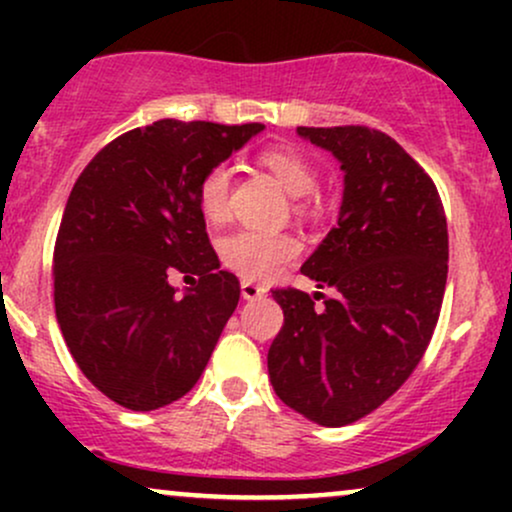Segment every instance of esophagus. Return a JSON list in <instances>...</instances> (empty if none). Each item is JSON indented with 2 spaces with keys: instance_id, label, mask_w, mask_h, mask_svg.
<instances>
[{
  "instance_id": "34e87169",
  "label": "esophagus",
  "mask_w": 512,
  "mask_h": 512,
  "mask_svg": "<svg viewBox=\"0 0 512 512\" xmlns=\"http://www.w3.org/2000/svg\"><path fill=\"white\" fill-rule=\"evenodd\" d=\"M240 293H243L245 301H255V298L264 296L267 289H264V286H260V284H255V281H243V284H240Z\"/></svg>"
}]
</instances>
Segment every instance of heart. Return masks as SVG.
<instances>
[{
  "mask_svg": "<svg viewBox=\"0 0 512 512\" xmlns=\"http://www.w3.org/2000/svg\"><path fill=\"white\" fill-rule=\"evenodd\" d=\"M260 166L267 168L291 197H308L310 192H315V168L298 151L286 149V146L264 149L260 154ZM231 187L233 170L226 163H219L204 173L197 190V202L204 219L211 223L226 219L228 211H231ZM298 209L303 211L305 204H298ZM298 250H301L298 240L286 236V233L236 231L221 238L219 243L223 264L240 276H248V279H269L281 264L293 260Z\"/></svg>",
  "mask_w": 512,
  "mask_h": 512,
  "instance_id": "b5f03b06",
  "label": "heart"
}]
</instances>
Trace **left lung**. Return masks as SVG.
<instances>
[{
	"label": "left lung",
	"mask_w": 512,
	"mask_h": 512,
	"mask_svg": "<svg viewBox=\"0 0 512 512\" xmlns=\"http://www.w3.org/2000/svg\"><path fill=\"white\" fill-rule=\"evenodd\" d=\"M296 134L330 151L344 173L337 228L301 267L334 296L315 309L320 291H272L284 327L267 368L286 407L337 428L378 409L419 366L448 281V223L433 180L387 134L368 127Z\"/></svg>",
	"instance_id": "1"
}]
</instances>
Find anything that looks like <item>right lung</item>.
Segmentation results:
<instances>
[{
	"label": "right lung",
	"instance_id": "right-lung-1",
	"mask_svg": "<svg viewBox=\"0 0 512 512\" xmlns=\"http://www.w3.org/2000/svg\"><path fill=\"white\" fill-rule=\"evenodd\" d=\"M262 129L158 120L110 142L76 180L55 245L57 325L120 407H166L207 368L240 284L211 248L197 190ZM173 268L200 279L178 294Z\"/></svg>",
	"mask_w": 512,
	"mask_h": 512
}]
</instances>
